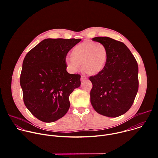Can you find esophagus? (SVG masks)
Here are the masks:
<instances>
[{"label": "esophagus", "mask_w": 158, "mask_h": 158, "mask_svg": "<svg viewBox=\"0 0 158 158\" xmlns=\"http://www.w3.org/2000/svg\"><path fill=\"white\" fill-rule=\"evenodd\" d=\"M86 79H87V77H85V76H82L81 77V82H84V81L85 80H86Z\"/></svg>", "instance_id": "1"}]
</instances>
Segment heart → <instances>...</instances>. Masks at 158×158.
<instances>
[{
  "instance_id": "b5f03b06",
  "label": "heart",
  "mask_w": 158,
  "mask_h": 158,
  "mask_svg": "<svg viewBox=\"0 0 158 158\" xmlns=\"http://www.w3.org/2000/svg\"><path fill=\"white\" fill-rule=\"evenodd\" d=\"M71 56L65 59V63L73 73L82 68L89 75H97L106 66L107 52L106 47L100 42H84L76 46L71 51Z\"/></svg>"
}]
</instances>
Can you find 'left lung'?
<instances>
[{
  "instance_id": "1",
  "label": "left lung",
  "mask_w": 158,
  "mask_h": 158,
  "mask_svg": "<svg viewBox=\"0 0 158 158\" xmlns=\"http://www.w3.org/2000/svg\"><path fill=\"white\" fill-rule=\"evenodd\" d=\"M107 52L104 70L89 77L93 88L91 103L98 113L109 118L120 116L130 109L138 91V65L126 45L108 37H96Z\"/></svg>"
}]
</instances>
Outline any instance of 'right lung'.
Returning <instances> with one entry per match:
<instances>
[{"label": "right lung", "instance_id": "1", "mask_svg": "<svg viewBox=\"0 0 158 158\" xmlns=\"http://www.w3.org/2000/svg\"><path fill=\"white\" fill-rule=\"evenodd\" d=\"M81 39H46L26 56L20 77L24 102L39 120L52 123L70 107L69 96L81 85V76L66 71L67 54Z\"/></svg>", "mask_w": 158, "mask_h": 158}]
</instances>
